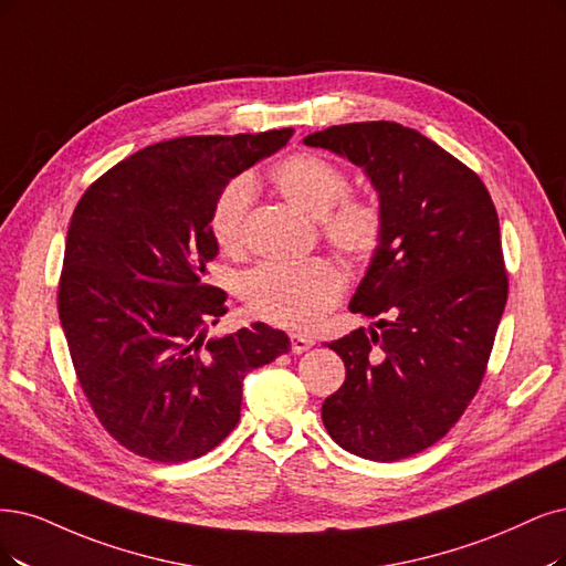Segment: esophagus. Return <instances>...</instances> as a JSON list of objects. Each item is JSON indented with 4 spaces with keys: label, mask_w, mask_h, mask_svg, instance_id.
Segmentation results:
<instances>
[{
    "label": "esophagus",
    "mask_w": 566,
    "mask_h": 566,
    "mask_svg": "<svg viewBox=\"0 0 566 566\" xmlns=\"http://www.w3.org/2000/svg\"><path fill=\"white\" fill-rule=\"evenodd\" d=\"M312 345H315V340H312L310 336H303V333H291V349H294L296 354L307 352Z\"/></svg>",
    "instance_id": "1"
}]
</instances>
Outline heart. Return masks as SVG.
Segmentation results:
<instances>
[{
  "label": "heart",
  "instance_id": "1",
  "mask_svg": "<svg viewBox=\"0 0 566 566\" xmlns=\"http://www.w3.org/2000/svg\"><path fill=\"white\" fill-rule=\"evenodd\" d=\"M280 193L305 214L322 219L324 235L343 256L364 261L380 247L385 233L382 209L368 198H345L349 181L338 165L319 154H296L272 167ZM256 184L249 175L230 179L212 205L209 233L223 251L242 244L247 212ZM340 270L324 261L265 263L242 280V296L254 315L289 328L315 326L343 296Z\"/></svg>",
  "mask_w": 566,
  "mask_h": 566
}]
</instances>
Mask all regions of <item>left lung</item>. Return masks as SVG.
<instances>
[{
  "label": "left lung",
  "instance_id": "8db88e82",
  "mask_svg": "<svg viewBox=\"0 0 566 566\" xmlns=\"http://www.w3.org/2000/svg\"><path fill=\"white\" fill-rule=\"evenodd\" d=\"M303 144L361 167L385 217L349 301L380 333L328 343L345 382L322 420L343 450L396 462L441 441L485 375L509 298L496 209L473 170L399 123L333 125Z\"/></svg>",
  "mask_w": 566,
  "mask_h": 566
}]
</instances>
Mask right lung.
Returning <instances> with one entry per match:
<instances>
[{
    "label": "right lung",
    "mask_w": 566,
    "mask_h": 566,
    "mask_svg": "<svg viewBox=\"0 0 566 566\" xmlns=\"http://www.w3.org/2000/svg\"><path fill=\"white\" fill-rule=\"evenodd\" d=\"M291 128L160 142L102 175L78 200L57 312L97 420L130 452L172 464L235 429L249 370L275 361L284 331L251 324L207 338L226 294L207 284L219 254L209 214L221 188L280 151Z\"/></svg>",
    "instance_id": "add662e5"
}]
</instances>
